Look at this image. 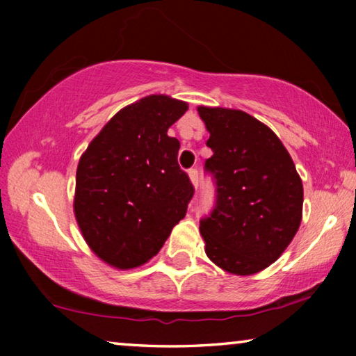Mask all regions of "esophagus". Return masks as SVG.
I'll return each mask as SVG.
<instances>
[{"instance_id":"34e87169","label":"esophagus","mask_w":356,"mask_h":356,"mask_svg":"<svg viewBox=\"0 0 356 356\" xmlns=\"http://www.w3.org/2000/svg\"><path fill=\"white\" fill-rule=\"evenodd\" d=\"M188 176L191 179L193 185H195V188L197 190V186H200V171H197L196 168H191V170L188 171Z\"/></svg>"}]
</instances>
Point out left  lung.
Instances as JSON below:
<instances>
[{
    "instance_id": "1",
    "label": "left lung",
    "mask_w": 356,
    "mask_h": 356,
    "mask_svg": "<svg viewBox=\"0 0 356 356\" xmlns=\"http://www.w3.org/2000/svg\"><path fill=\"white\" fill-rule=\"evenodd\" d=\"M213 155L204 170L215 182V206L200 221L210 261L252 275L278 259L297 234L303 184L291 155L267 125L248 113L197 108Z\"/></svg>"
}]
</instances>
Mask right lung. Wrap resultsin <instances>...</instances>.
<instances>
[{"instance_id":"obj_1","label":"right lung","mask_w":356,"mask_h":356,"mask_svg":"<svg viewBox=\"0 0 356 356\" xmlns=\"http://www.w3.org/2000/svg\"><path fill=\"white\" fill-rule=\"evenodd\" d=\"M188 105L147 95L113 116L81 155L74 210L102 261L134 268L160 251L195 195L168 129Z\"/></svg>"}]
</instances>
